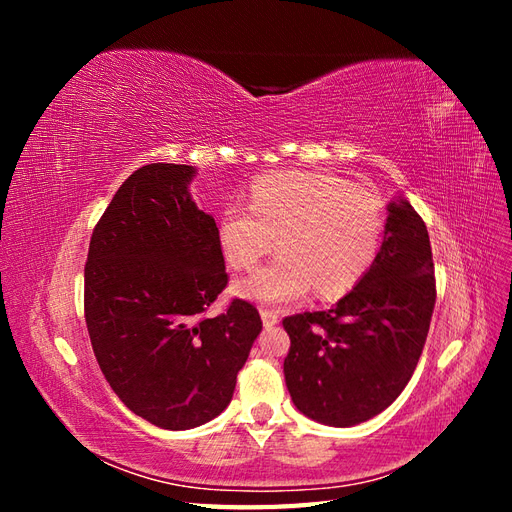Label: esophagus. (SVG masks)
Returning <instances> with one entry per match:
<instances>
[{"mask_svg":"<svg viewBox=\"0 0 512 512\" xmlns=\"http://www.w3.org/2000/svg\"><path fill=\"white\" fill-rule=\"evenodd\" d=\"M260 318H262V324H265V329H271L280 322V316H277L273 309H260Z\"/></svg>","mask_w":512,"mask_h":512,"instance_id":"esophagus-1","label":"esophagus"}]
</instances>
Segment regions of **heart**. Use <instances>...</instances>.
Segmentation results:
<instances>
[{
	"instance_id": "obj_1",
	"label": "heart",
	"mask_w": 512,
	"mask_h": 512,
	"mask_svg": "<svg viewBox=\"0 0 512 512\" xmlns=\"http://www.w3.org/2000/svg\"><path fill=\"white\" fill-rule=\"evenodd\" d=\"M380 198L316 170H282L250 185L247 209L228 205L215 237L232 269H252L271 252L280 256L235 282L237 297L282 305L316 288L320 299H339L374 265L384 235Z\"/></svg>"
}]
</instances>
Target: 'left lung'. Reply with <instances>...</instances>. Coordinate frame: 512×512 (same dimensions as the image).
I'll list each match as a JSON object with an SVG mask.
<instances>
[{"mask_svg":"<svg viewBox=\"0 0 512 512\" xmlns=\"http://www.w3.org/2000/svg\"><path fill=\"white\" fill-rule=\"evenodd\" d=\"M374 265L327 312L284 318L288 393L312 421L352 427L406 389L427 339L436 277L427 226L406 198L389 203Z\"/></svg>","mask_w":512,"mask_h":512,"instance_id":"obj_1","label":"left lung"}]
</instances>
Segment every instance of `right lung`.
Listing matches in <instances>:
<instances>
[{
	"mask_svg": "<svg viewBox=\"0 0 512 512\" xmlns=\"http://www.w3.org/2000/svg\"><path fill=\"white\" fill-rule=\"evenodd\" d=\"M194 177L185 164L134 170L96 224L85 265V322L106 382L170 431L224 412L262 331L241 299L205 316L228 275L213 215L192 200Z\"/></svg>",
	"mask_w": 512,
	"mask_h": 512,
	"instance_id": "obj_1",
	"label": "right lung"
}]
</instances>
